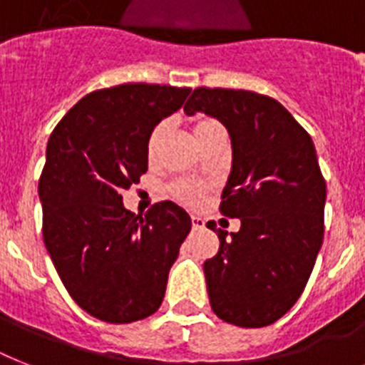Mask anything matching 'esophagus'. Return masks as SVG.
<instances>
[{"instance_id": "obj_1", "label": "esophagus", "mask_w": 365, "mask_h": 365, "mask_svg": "<svg viewBox=\"0 0 365 365\" xmlns=\"http://www.w3.org/2000/svg\"><path fill=\"white\" fill-rule=\"evenodd\" d=\"M192 230H202L204 229V219L198 217V215H191Z\"/></svg>"}]
</instances>
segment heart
Segmentation results:
<instances>
[{"label": "heart", "mask_w": 365, "mask_h": 365, "mask_svg": "<svg viewBox=\"0 0 365 365\" xmlns=\"http://www.w3.org/2000/svg\"><path fill=\"white\" fill-rule=\"evenodd\" d=\"M215 125H219V123L215 120H212V118H198V120L192 123V133H195V138H197L198 144L204 140V136L208 135V133L212 131ZM165 129H167V125H165V123H159V125L153 127L152 133H150V136H148L146 157L150 163L155 161L157 153H159L161 140H163V136H165ZM168 191H170V195H173L176 200H180V202H183V204H191L192 206V204L200 202L204 189H202V185H198V183H195V182H189V180H180V182H174L173 185L168 187Z\"/></svg>", "instance_id": "heart-1"}]
</instances>
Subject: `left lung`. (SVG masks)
<instances>
[{
	"instance_id": "8db88e82",
	"label": "left lung",
	"mask_w": 365,
	"mask_h": 365,
	"mask_svg": "<svg viewBox=\"0 0 365 365\" xmlns=\"http://www.w3.org/2000/svg\"><path fill=\"white\" fill-rule=\"evenodd\" d=\"M183 110L217 118L232 144L219 210L242 227L219 229L217 255L204 262L212 309L236 327H269L300 298L322 245L327 182L313 140L285 106L255 91L197 88Z\"/></svg>"
}]
</instances>
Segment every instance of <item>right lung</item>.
<instances>
[{"label":"right lung","instance_id":"obj_1","mask_svg":"<svg viewBox=\"0 0 365 365\" xmlns=\"http://www.w3.org/2000/svg\"><path fill=\"white\" fill-rule=\"evenodd\" d=\"M189 93L142 82L91 91L50 135L38 180L44 245L71 298L101 321L153 315L191 230L187 212L170 200L135 215L121 198L148 170L152 129Z\"/></svg>","mask_w":365,"mask_h":365}]
</instances>
